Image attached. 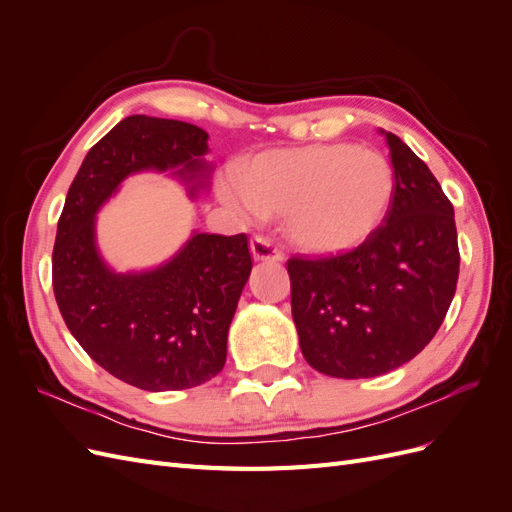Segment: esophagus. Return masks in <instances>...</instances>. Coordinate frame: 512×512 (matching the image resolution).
Returning <instances> with one entry per match:
<instances>
[{
	"label": "esophagus",
	"instance_id": "34e87169",
	"mask_svg": "<svg viewBox=\"0 0 512 512\" xmlns=\"http://www.w3.org/2000/svg\"><path fill=\"white\" fill-rule=\"evenodd\" d=\"M250 252L256 260H273V262H282L284 260V254L277 250V247L273 245V241L265 235H256L252 241H250Z\"/></svg>",
	"mask_w": 512,
	"mask_h": 512
}]
</instances>
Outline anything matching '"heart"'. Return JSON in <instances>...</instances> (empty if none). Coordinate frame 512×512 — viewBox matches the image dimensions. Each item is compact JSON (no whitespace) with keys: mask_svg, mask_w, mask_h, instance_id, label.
Returning a JSON list of instances; mask_svg holds the SVG:
<instances>
[{"mask_svg":"<svg viewBox=\"0 0 512 512\" xmlns=\"http://www.w3.org/2000/svg\"><path fill=\"white\" fill-rule=\"evenodd\" d=\"M235 181L247 207L284 215L288 239L312 254L348 252L367 241L389 211L395 185L382 153L346 143L265 151L243 162Z\"/></svg>","mask_w":512,"mask_h":512,"instance_id":"obj_1","label":"heart"}]
</instances>
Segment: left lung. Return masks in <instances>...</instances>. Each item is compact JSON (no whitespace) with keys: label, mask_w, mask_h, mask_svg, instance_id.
I'll return each mask as SVG.
<instances>
[{"label":"left lung","mask_w":512,"mask_h":512,"mask_svg":"<svg viewBox=\"0 0 512 512\" xmlns=\"http://www.w3.org/2000/svg\"><path fill=\"white\" fill-rule=\"evenodd\" d=\"M384 136L395 173L384 224L350 252L286 262L301 352L333 378H374L414 359L438 333L457 288L451 200L399 136Z\"/></svg>","instance_id":"obj_1"}]
</instances>
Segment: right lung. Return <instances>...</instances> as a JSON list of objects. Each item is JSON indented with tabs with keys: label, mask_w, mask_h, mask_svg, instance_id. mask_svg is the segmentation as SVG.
<instances>
[{
	"label": "right lung",
	"mask_w": 512,
	"mask_h": 512,
	"mask_svg": "<svg viewBox=\"0 0 512 512\" xmlns=\"http://www.w3.org/2000/svg\"><path fill=\"white\" fill-rule=\"evenodd\" d=\"M207 138L177 119H121L89 149L57 222L53 292L66 327L108 374L151 393L192 389L222 371L252 271L247 235L196 232L166 265L123 275L98 254L96 211L138 170L179 168L183 179H203Z\"/></svg>",
	"instance_id": "add662e5"
}]
</instances>
